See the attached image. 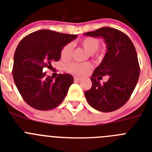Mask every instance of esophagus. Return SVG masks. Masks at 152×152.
I'll use <instances>...</instances> for the list:
<instances>
[{"mask_svg": "<svg viewBox=\"0 0 152 152\" xmlns=\"http://www.w3.org/2000/svg\"><path fill=\"white\" fill-rule=\"evenodd\" d=\"M81 77H74V80H75V82H78V81H81Z\"/></svg>", "mask_w": 152, "mask_h": 152, "instance_id": "34e87169", "label": "esophagus"}]
</instances>
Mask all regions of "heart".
<instances>
[{"instance_id":"heart-1","label":"heart","mask_w":152,"mask_h":152,"mask_svg":"<svg viewBox=\"0 0 152 152\" xmlns=\"http://www.w3.org/2000/svg\"><path fill=\"white\" fill-rule=\"evenodd\" d=\"M80 44L85 50L91 54H94V53L98 50L100 46L99 41L94 37H85L81 40ZM73 48V45L71 43H68L63 47L61 51V57L63 60H69L72 54ZM91 67V65L89 63L80 64L74 62V63H70L67 64L65 67L66 70L71 73L77 75H83L89 71Z\"/></svg>"}]
</instances>
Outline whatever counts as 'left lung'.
I'll return each mask as SVG.
<instances>
[{
	"instance_id": "left-lung-1",
	"label": "left lung",
	"mask_w": 152,
	"mask_h": 152,
	"mask_svg": "<svg viewBox=\"0 0 152 152\" xmlns=\"http://www.w3.org/2000/svg\"><path fill=\"white\" fill-rule=\"evenodd\" d=\"M102 37L107 52L91 75V88L85 92L88 103L102 112H110L122 107L135 88L140 75L138 56L133 43L123 32L104 27L84 34ZM108 75L107 83L101 85L102 76Z\"/></svg>"
}]
</instances>
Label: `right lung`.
<instances>
[{
  "mask_svg": "<svg viewBox=\"0 0 152 152\" xmlns=\"http://www.w3.org/2000/svg\"><path fill=\"white\" fill-rule=\"evenodd\" d=\"M77 36L50 30H40L22 39L14 55L13 77L18 91L31 107L48 111L58 107L74 82L69 74H60L54 79L43 72L58 61L63 47Z\"/></svg>",
  "mask_w": 152,
  "mask_h": 152,
  "instance_id": "right-lung-1",
  "label": "right lung"
}]
</instances>
